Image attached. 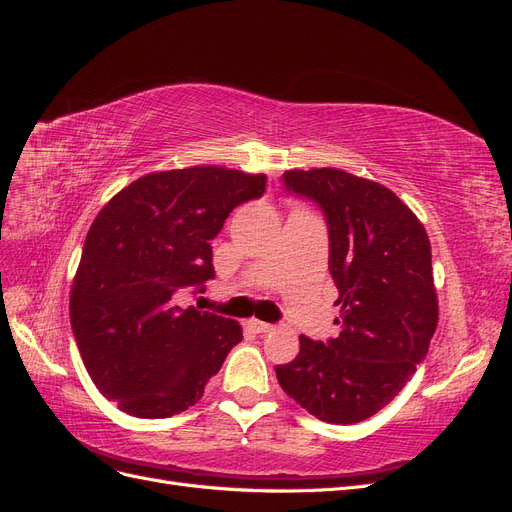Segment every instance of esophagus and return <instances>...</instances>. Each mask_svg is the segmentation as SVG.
Masks as SVG:
<instances>
[{"mask_svg": "<svg viewBox=\"0 0 512 512\" xmlns=\"http://www.w3.org/2000/svg\"><path fill=\"white\" fill-rule=\"evenodd\" d=\"M250 324H252V329H254L256 333H271V331L275 329L273 324H269V322H262V320H252Z\"/></svg>", "mask_w": 512, "mask_h": 512, "instance_id": "34e87169", "label": "esophagus"}]
</instances>
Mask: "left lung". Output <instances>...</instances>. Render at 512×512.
Returning <instances> with one entry per match:
<instances>
[{"label":"left lung","mask_w":512,"mask_h":512,"mask_svg":"<svg viewBox=\"0 0 512 512\" xmlns=\"http://www.w3.org/2000/svg\"><path fill=\"white\" fill-rule=\"evenodd\" d=\"M290 194L314 200L329 226V271L339 290L337 335L299 337L277 365L288 397L320 421L361 423L404 389L438 327L431 243L408 205L384 185L337 168L288 170Z\"/></svg>","instance_id":"left-lung-1"}]
</instances>
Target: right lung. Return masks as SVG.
<instances>
[{"mask_svg":"<svg viewBox=\"0 0 512 512\" xmlns=\"http://www.w3.org/2000/svg\"><path fill=\"white\" fill-rule=\"evenodd\" d=\"M267 175L222 166L162 170L115 194L91 224L70 292V324L91 380L119 410L168 418L194 406L241 324L181 307L215 277L211 239L260 198Z\"/></svg>","mask_w":512,"mask_h":512,"instance_id":"obj_1","label":"right lung"}]
</instances>
